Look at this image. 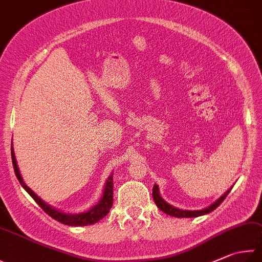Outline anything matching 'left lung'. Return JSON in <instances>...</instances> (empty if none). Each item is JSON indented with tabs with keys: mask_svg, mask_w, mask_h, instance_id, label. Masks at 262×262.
<instances>
[{
	"mask_svg": "<svg viewBox=\"0 0 262 262\" xmlns=\"http://www.w3.org/2000/svg\"><path fill=\"white\" fill-rule=\"evenodd\" d=\"M233 188V186L230 187V188L227 190L224 195H221L218 200L215 202H213L211 205H209L208 208H204L202 210H181V209H178L176 206L171 205L167 203V202L163 199L160 194V188L159 186L156 184L152 187V197H154V202L157 205V208H159L161 211L164 212V213L169 214L171 216H176V218H195V216H201V215H204V214H208L210 212H212L213 210H215L218 206L223 203L224 200L227 197V195L229 194V191Z\"/></svg>",
	"mask_w": 262,
	"mask_h": 262,
	"instance_id": "1",
	"label": "left lung"
}]
</instances>
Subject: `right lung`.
Listing matches in <instances>:
<instances>
[{
    "instance_id": "add662e5",
    "label": "right lung",
    "mask_w": 262,
    "mask_h": 262,
    "mask_svg": "<svg viewBox=\"0 0 262 262\" xmlns=\"http://www.w3.org/2000/svg\"><path fill=\"white\" fill-rule=\"evenodd\" d=\"M11 157H12L14 173H16L17 179L19 180V182H20L23 188L33 197V200L35 201L39 206H41V209L54 220H57L59 223L67 226H75V227L89 226V225H93L98 223V221L103 219L108 213H110V210L113 205V189H114L113 188V173H111V176L108 177V179L106 180L105 188H103V191H102V196L100 197V200L97 204H95L92 208H90L84 212H80V213H67V212L58 210L56 208H53V206L49 205L48 203H46L41 197L37 196L35 192H34L26 184H25V181L20 174V171H19L16 156H14L12 142H11Z\"/></svg>"
}]
</instances>
